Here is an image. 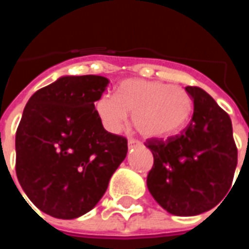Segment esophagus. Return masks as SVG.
<instances>
[{"instance_id": "34e87169", "label": "esophagus", "mask_w": 249, "mask_h": 249, "mask_svg": "<svg viewBox=\"0 0 249 249\" xmlns=\"http://www.w3.org/2000/svg\"><path fill=\"white\" fill-rule=\"evenodd\" d=\"M137 146H141V142H138V141H136V140H129V142H128L129 148L137 147Z\"/></svg>"}]
</instances>
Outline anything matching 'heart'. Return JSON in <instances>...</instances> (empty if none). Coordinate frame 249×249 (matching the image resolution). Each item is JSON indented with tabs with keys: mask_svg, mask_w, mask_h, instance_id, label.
Listing matches in <instances>:
<instances>
[{
	"mask_svg": "<svg viewBox=\"0 0 249 249\" xmlns=\"http://www.w3.org/2000/svg\"><path fill=\"white\" fill-rule=\"evenodd\" d=\"M95 111L103 128L116 134L132 113L134 128L146 138H165L179 132L193 111V99L183 88L161 81L126 79L116 94H102Z\"/></svg>",
	"mask_w": 249,
	"mask_h": 249,
	"instance_id": "1",
	"label": "heart"
}]
</instances>
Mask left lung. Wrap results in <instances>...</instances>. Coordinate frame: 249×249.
Instances as JSON below:
<instances>
[{
    "label": "left lung",
    "instance_id": "obj_1",
    "mask_svg": "<svg viewBox=\"0 0 249 249\" xmlns=\"http://www.w3.org/2000/svg\"><path fill=\"white\" fill-rule=\"evenodd\" d=\"M186 91L194 101L187 128L166 141L147 142L154 155L148 191L174 216H196L216 207L228 194L238 163L230 116L200 88L187 86Z\"/></svg>",
    "mask_w": 249,
    "mask_h": 249
}]
</instances>
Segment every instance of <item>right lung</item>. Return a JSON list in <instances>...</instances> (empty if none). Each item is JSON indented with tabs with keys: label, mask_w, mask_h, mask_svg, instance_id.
Wrapping results in <instances>:
<instances>
[{
	"label": "right lung",
	"mask_w": 249,
	"mask_h": 249,
	"mask_svg": "<svg viewBox=\"0 0 249 249\" xmlns=\"http://www.w3.org/2000/svg\"><path fill=\"white\" fill-rule=\"evenodd\" d=\"M108 84L103 76H60L25 105L15 136L17 177L49 216L72 220L91 211L126 156V140L107 132L95 111Z\"/></svg>",
	"instance_id": "right-lung-1"
}]
</instances>
